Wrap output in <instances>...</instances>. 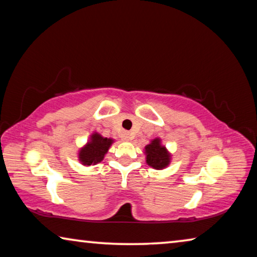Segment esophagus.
I'll return each instance as SVG.
<instances>
[{"mask_svg":"<svg viewBox=\"0 0 257 257\" xmlns=\"http://www.w3.org/2000/svg\"><path fill=\"white\" fill-rule=\"evenodd\" d=\"M121 138H122V141L128 142L132 137H130V133L129 132H123L122 134H121Z\"/></svg>","mask_w":257,"mask_h":257,"instance_id":"obj_1","label":"esophagus"}]
</instances>
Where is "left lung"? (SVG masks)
I'll return each instance as SVG.
<instances>
[{"instance_id": "obj_1", "label": "left lung", "mask_w": 257, "mask_h": 257, "mask_svg": "<svg viewBox=\"0 0 257 257\" xmlns=\"http://www.w3.org/2000/svg\"><path fill=\"white\" fill-rule=\"evenodd\" d=\"M146 163L150 167L161 170L168 167L170 163V153L165 149V146L161 145V139L155 138L151 142V144L145 146Z\"/></svg>"}]
</instances>
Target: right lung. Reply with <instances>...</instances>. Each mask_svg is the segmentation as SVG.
<instances>
[{"label": "right lung", "mask_w": 257, "mask_h": 257, "mask_svg": "<svg viewBox=\"0 0 257 257\" xmlns=\"http://www.w3.org/2000/svg\"><path fill=\"white\" fill-rule=\"evenodd\" d=\"M112 143L111 138H104L99 134L94 133L90 136V141L80 149L78 158L84 165L97 164L104 159Z\"/></svg>", "instance_id": "add662e5"}]
</instances>
